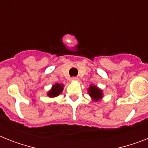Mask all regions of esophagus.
Returning a JSON list of instances; mask_svg holds the SVG:
<instances>
[{
    "instance_id": "1",
    "label": "esophagus",
    "mask_w": 148,
    "mask_h": 148,
    "mask_svg": "<svg viewBox=\"0 0 148 148\" xmlns=\"http://www.w3.org/2000/svg\"><path fill=\"white\" fill-rule=\"evenodd\" d=\"M71 80H72V81H78L79 79L77 78V77H72Z\"/></svg>"
}]
</instances>
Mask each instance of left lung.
<instances>
[{"instance_id": "1", "label": "left lung", "mask_w": 148, "mask_h": 148, "mask_svg": "<svg viewBox=\"0 0 148 148\" xmlns=\"http://www.w3.org/2000/svg\"><path fill=\"white\" fill-rule=\"evenodd\" d=\"M88 93L90 95V97L92 98V101H96V102L102 100L103 97L102 90L96 85H94V84H91L88 88Z\"/></svg>"}]
</instances>
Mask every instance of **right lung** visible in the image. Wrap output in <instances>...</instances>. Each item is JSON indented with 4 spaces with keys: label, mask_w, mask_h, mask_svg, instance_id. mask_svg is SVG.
<instances>
[{
    "label": "right lung",
    "mask_w": 148,
    "mask_h": 148,
    "mask_svg": "<svg viewBox=\"0 0 148 148\" xmlns=\"http://www.w3.org/2000/svg\"><path fill=\"white\" fill-rule=\"evenodd\" d=\"M64 90V84H55L52 86L51 90L47 92V95L50 97H55L61 94Z\"/></svg>",
    "instance_id": "1"
}]
</instances>
